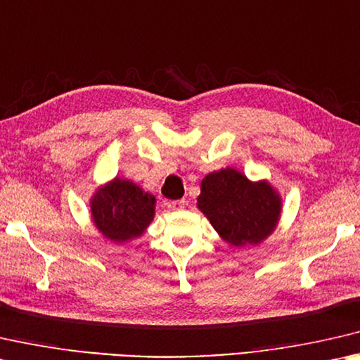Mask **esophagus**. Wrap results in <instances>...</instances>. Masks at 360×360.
<instances>
[{
    "mask_svg": "<svg viewBox=\"0 0 360 360\" xmlns=\"http://www.w3.org/2000/svg\"><path fill=\"white\" fill-rule=\"evenodd\" d=\"M164 205H166L169 210H181L185 207V201L184 199H180V201H167Z\"/></svg>",
    "mask_w": 360,
    "mask_h": 360,
    "instance_id": "obj_1",
    "label": "esophagus"
}]
</instances>
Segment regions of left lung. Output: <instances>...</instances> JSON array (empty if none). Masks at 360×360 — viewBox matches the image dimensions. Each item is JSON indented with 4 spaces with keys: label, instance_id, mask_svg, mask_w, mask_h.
Returning a JSON list of instances; mask_svg holds the SVG:
<instances>
[{
    "label": "left lung",
    "instance_id": "1",
    "mask_svg": "<svg viewBox=\"0 0 360 360\" xmlns=\"http://www.w3.org/2000/svg\"><path fill=\"white\" fill-rule=\"evenodd\" d=\"M198 207L223 240L234 247L257 245L278 226L282 202L266 180L250 181L226 167L205 175Z\"/></svg>",
    "mask_w": 360,
    "mask_h": 360
}]
</instances>
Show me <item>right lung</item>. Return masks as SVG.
Instances as JSON below:
<instances>
[{
  "label": "right lung",
  "instance_id": "obj_1",
  "mask_svg": "<svg viewBox=\"0 0 360 360\" xmlns=\"http://www.w3.org/2000/svg\"><path fill=\"white\" fill-rule=\"evenodd\" d=\"M156 199L131 180L113 179L91 199L94 225L105 238L122 244L140 238L155 217Z\"/></svg>",
  "mask_w": 360,
  "mask_h": 360
}]
</instances>
